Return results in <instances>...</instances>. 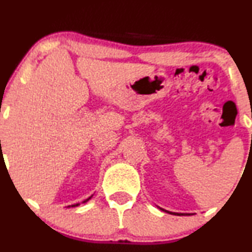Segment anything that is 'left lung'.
Here are the masks:
<instances>
[{
    "mask_svg": "<svg viewBox=\"0 0 252 252\" xmlns=\"http://www.w3.org/2000/svg\"><path fill=\"white\" fill-rule=\"evenodd\" d=\"M159 209H160V210L165 211V213H168V214H171V215H177V216H190V214H180V213H171V211L164 210V209H162V208H159Z\"/></svg>",
    "mask_w": 252,
    "mask_h": 252,
    "instance_id": "8db88e82",
    "label": "left lung"
}]
</instances>
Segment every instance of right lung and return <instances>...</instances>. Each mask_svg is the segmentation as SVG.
Instances as JSON below:
<instances>
[{
    "instance_id": "add662e5",
    "label": "right lung",
    "mask_w": 252,
    "mask_h": 252,
    "mask_svg": "<svg viewBox=\"0 0 252 252\" xmlns=\"http://www.w3.org/2000/svg\"><path fill=\"white\" fill-rule=\"evenodd\" d=\"M92 197H93V195H92V196H90V197H89V198H87V199H86V201H83V202H82V203H87L88 201H89V199H90V198H92ZM77 205H80V203H77V204H72V205H68V207H66V208H72V207H77Z\"/></svg>"
}]
</instances>
